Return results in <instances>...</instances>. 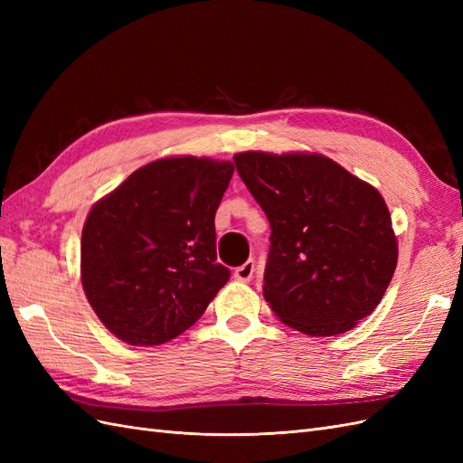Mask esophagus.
<instances>
[{"instance_id": "esophagus-1", "label": "esophagus", "mask_w": 463, "mask_h": 463, "mask_svg": "<svg viewBox=\"0 0 463 463\" xmlns=\"http://www.w3.org/2000/svg\"><path fill=\"white\" fill-rule=\"evenodd\" d=\"M255 276V262L253 260H247L245 264L237 266L233 270V278L240 279V282H249V279H253Z\"/></svg>"}]
</instances>
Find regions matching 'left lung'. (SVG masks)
<instances>
[{
	"label": "left lung",
	"mask_w": 463,
	"mask_h": 463,
	"mask_svg": "<svg viewBox=\"0 0 463 463\" xmlns=\"http://www.w3.org/2000/svg\"><path fill=\"white\" fill-rule=\"evenodd\" d=\"M233 162L270 222L266 303L303 334L352 330L381 303L398 262L381 193L320 154L241 152Z\"/></svg>",
	"instance_id": "8db88e82"
}]
</instances>
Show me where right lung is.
Returning a JSON list of instances; mask_svg holds the SVG:
<instances>
[{"instance_id":"right-lung-1","label":"right lung","mask_w":463,"mask_h":463,"mask_svg":"<svg viewBox=\"0 0 463 463\" xmlns=\"http://www.w3.org/2000/svg\"><path fill=\"white\" fill-rule=\"evenodd\" d=\"M232 162L179 156L143 165L96 203L80 237V278L104 326L131 345L174 340L230 279L214 216Z\"/></svg>"}]
</instances>
